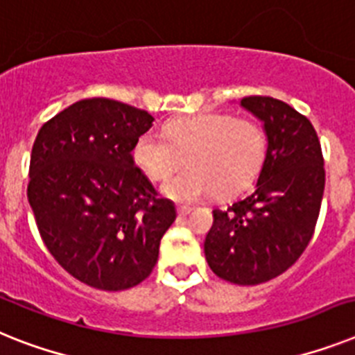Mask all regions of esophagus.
<instances>
[{"label":"esophagus","instance_id":"esophagus-1","mask_svg":"<svg viewBox=\"0 0 355 355\" xmlns=\"http://www.w3.org/2000/svg\"><path fill=\"white\" fill-rule=\"evenodd\" d=\"M192 212L190 207H178V216H187V214Z\"/></svg>","mask_w":355,"mask_h":355}]
</instances>
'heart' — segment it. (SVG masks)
<instances>
[{"label":"heart","mask_w":355,"mask_h":355,"mask_svg":"<svg viewBox=\"0 0 355 355\" xmlns=\"http://www.w3.org/2000/svg\"><path fill=\"white\" fill-rule=\"evenodd\" d=\"M166 136L145 132L136 141L134 157L150 180H165L161 190L178 203H194L216 190L234 196L248 189L265 165L268 137L254 119L230 114H198L166 125Z\"/></svg>","instance_id":"heart-1"}]
</instances>
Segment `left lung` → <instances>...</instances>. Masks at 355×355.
I'll use <instances>...</instances> for the list:
<instances>
[{"label": "left lung", "mask_w": 355, "mask_h": 355, "mask_svg": "<svg viewBox=\"0 0 355 355\" xmlns=\"http://www.w3.org/2000/svg\"><path fill=\"white\" fill-rule=\"evenodd\" d=\"M268 137L256 189L227 210H214L205 257L218 277L259 285L288 270L312 239L324 190L318 134L303 114L268 96L241 99Z\"/></svg>", "instance_id": "1"}]
</instances>
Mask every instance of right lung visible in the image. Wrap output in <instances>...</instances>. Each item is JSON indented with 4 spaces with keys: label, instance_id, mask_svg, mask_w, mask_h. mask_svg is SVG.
Segmentation results:
<instances>
[{
    "label": "right lung",
    "instance_id": "1",
    "mask_svg": "<svg viewBox=\"0 0 355 355\" xmlns=\"http://www.w3.org/2000/svg\"><path fill=\"white\" fill-rule=\"evenodd\" d=\"M150 114L107 98L81 99L37 132L28 203L54 259L99 290H125L150 276L175 219L132 150Z\"/></svg>",
    "mask_w": 355,
    "mask_h": 355
}]
</instances>
